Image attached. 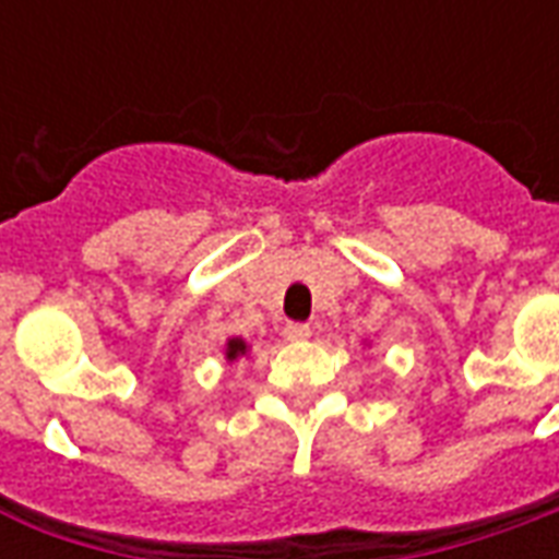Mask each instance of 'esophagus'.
I'll list each match as a JSON object with an SVG mask.
<instances>
[{"label": "esophagus", "instance_id": "esophagus-1", "mask_svg": "<svg viewBox=\"0 0 559 559\" xmlns=\"http://www.w3.org/2000/svg\"><path fill=\"white\" fill-rule=\"evenodd\" d=\"M283 333H285V340H309V333H312V330H309V324H300V321H288V324L283 328Z\"/></svg>", "mask_w": 559, "mask_h": 559}]
</instances>
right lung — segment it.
<instances>
[{
    "mask_svg": "<svg viewBox=\"0 0 559 559\" xmlns=\"http://www.w3.org/2000/svg\"><path fill=\"white\" fill-rule=\"evenodd\" d=\"M243 352H247V345H243V342L229 340V348H226V357H229V360H235V357H238V354H243Z\"/></svg>",
    "mask_w": 559,
    "mask_h": 559,
    "instance_id": "obj_1",
    "label": "right lung"
}]
</instances>
